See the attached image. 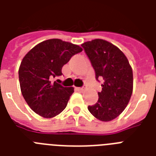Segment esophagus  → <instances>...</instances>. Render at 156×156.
<instances>
[{
	"label": "esophagus",
	"instance_id": "obj_1",
	"mask_svg": "<svg viewBox=\"0 0 156 156\" xmlns=\"http://www.w3.org/2000/svg\"><path fill=\"white\" fill-rule=\"evenodd\" d=\"M77 90H80V91H84L87 90V86H83V87H77Z\"/></svg>",
	"mask_w": 156,
	"mask_h": 156
}]
</instances>
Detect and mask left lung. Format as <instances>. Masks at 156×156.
Wrapping results in <instances>:
<instances>
[{"instance_id":"obj_1","label":"left lung","mask_w":156,"mask_h":156,"mask_svg":"<svg viewBox=\"0 0 156 156\" xmlns=\"http://www.w3.org/2000/svg\"><path fill=\"white\" fill-rule=\"evenodd\" d=\"M95 69V78L103 81L102 90L94 105L88 106L93 116L110 121L125 110L133 92V71L125 54L111 43L96 39L81 45Z\"/></svg>"}]
</instances>
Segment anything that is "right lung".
I'll return each instance as SVG.
<instances>
[{
  "label": "right lung",
  "instance_id": "right-lung-1",
  "mask_svg": "<svg viewBox=\"0 0 156 156\" xmlns=\"http://www.w3.org/2000/svg\"><path fill=\"white\" fill-rule=\"evenodd\" d=\"M82 51L78 45L52 39L26 54L18 70L19 83L23 98L35 113L52 118L66 108L73 87H65L52 80L62 75L64 65Z\"/></svg>",
  "mask_w": 156,
  "mask_h": 156
}]
</instances>
